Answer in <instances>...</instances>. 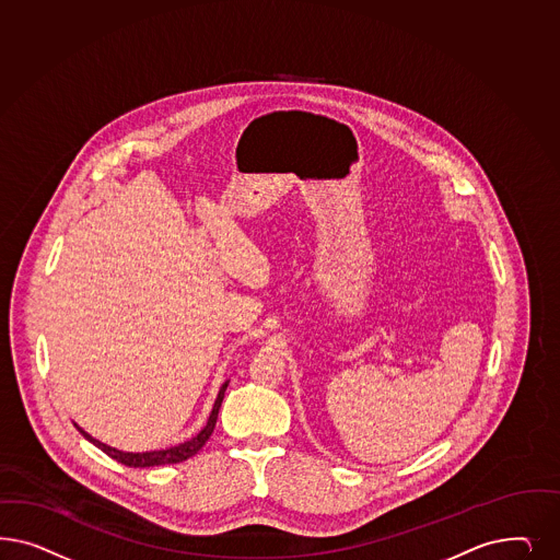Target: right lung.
Instances as JSON below:
<instances>
[{
	"mask_svg": "<svg viewBox=\"0 0 560 560\" xmlns=\"http://www.w3.org/2000/svg\"><path fill=\"white\" fill-rule=\"evenodd\" d=\"M226 387H229V381H224V383L220 385L217 399H214V406H212V412L208 416V422L203 424V429H201L196 436L183 441L179 445L166 447V450H154V452L142 453L121 452V450L110 447L107 443H101L98 439H94L92 434L86 433V431H84L82 427H78L75 422H73V427L80 431V434H82L86 441H91L92 445H96L101 452L107 453L108 457H113L115 462L124 464L127 468H152V466H164V464H179V462H185V459L194 457V455L206 445V441L210 439V434L214 433L218 410H220V406H222Z\"/></svg>",
	"mask_w": 560,
	"mask_h": 560,
	"instance_id": "obj_1",
	"label": "right lung"
}]
</instances>
